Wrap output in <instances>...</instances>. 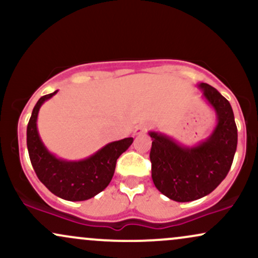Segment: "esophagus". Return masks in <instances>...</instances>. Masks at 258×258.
Wrapping results in <instances>:
<instances>
[{
    "mask_svg": "<svg viewBox=\"0 0 258 258\" xmlns=\"http://www.w3.org/2000/svg\"><path fill=\"white\" fill-rule=\"evenodd\" d=\"M148 130V126L147 125H138L137 127L135 128V132H133V135L135 136H139L142 135V133H144Z\"/></svg>",
    "mask_w": 258,
    "mask_h": 258,
    "instance_id": "obj_1",
    "label": "esophagus"
}]
</instances>
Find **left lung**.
<instances>
[{"label": "left lung", "mask_w": 258, "mask_h": 258, "mask_svg": "<svg viewBox=\"0 0 258 258\" xmlns=\"http://www.w3.org/2000/svg\"><path fill=\"white\" fill-rule=\"evenodd\" d=\"M201 98L216 112L210 136L189 147L170 136L149 131L152 138V178L168 199L188 203L214 191L229 172L238 144V130L230 103L212 86L198 85Z\"/></svg>", "instance_id": "1"}]
</instances>
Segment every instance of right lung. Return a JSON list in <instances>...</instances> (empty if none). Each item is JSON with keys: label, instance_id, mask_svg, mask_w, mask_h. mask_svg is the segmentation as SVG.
<instances>
[{"label": "right lung", "instance_id": "1", "mask_svg": "<svg viewBox=\"0 0 258 258\" xmlns=\"http://www.w3.org/2000/svg\"><path fill=\"white\" fill-rule=\"evenodd\" d=\"M58 91L41 97L34 106L26 130V146L38 179L58 198L84 201L96 197L108 186L114 176L116 160L131 146L133 138L111 142L88 158L72 161L58 158L43 144L37 130L40 108Z\"/></svg>", "mask_w": 258, "mask_h": 258}]
</instances>
